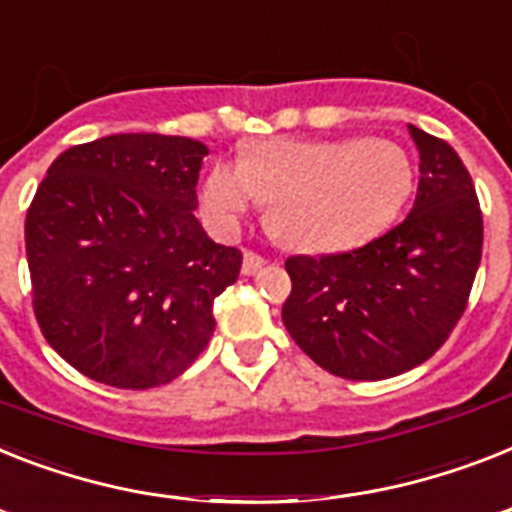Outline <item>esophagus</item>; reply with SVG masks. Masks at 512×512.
<instances>
[{
	"instance_id": "esophagus-1",
	"label": "esophagus",
	"mask_w": 512,
	"mask_h": 512,
	"mask_svg": "<svg viewBox=\"0 0 512 512\" xmlns=\"http://www.w3.org/2000/svg\"><path fill=\"white\" fill-rule=\"evenodd\" d=\"M268 263L263 255H257L252 249H244V260H242V270L247 276H255L257 270H263V265Z\"/></svg>"
}]
</instances>
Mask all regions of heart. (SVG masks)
<instances>
[{
  "label": "heart",
  "mask_w": 512,
  "mask_h": 512,
  "mask_svg": "<svg viewBox=\"0 0 512 512\" xmlns=\"http://www.w3.org/2000/svg\"><path fill=\"white\" fill-rule=\"evenodd\" d=\"M413 191V165L397 144L263 139L239 162H218L202 184V207L223 231L239 226L257 199L268 223L299 249H347L381 234Z\"/></svg>",
  "instance_id": "heart-1"
}]
</instances>
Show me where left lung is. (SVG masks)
Masks as SVG:
<instances>
[{"instance_id": "1", "label": "left lung", "mask_w": 512, "mask_h": 512, "mask_svg": "<svg viewBox=\"0 0 512 512\" xmlns=\"http://www.w3.org/2000/svg\"><path fill=\"white\" fill-rule=\"evenodd\" d=\"M421 157L405 220L331 255L286 260L281 318L323 371L381 381L426 363L463 318L484 247L471 173L444 139L407 126Z\"/></svg>"}]
</instances>
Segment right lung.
<instances>
[{
  "mask_svg": "<svg viewBox=\"0 0 512 512\" xmlns=\"http://www.w3.org/2000/svg\"><path fill=\"white\" fill-rule=\"evenodd\" d=\"M205 144L115 134L65 149L26 213L33 315L57 355L115 389L178 378L215 331L242 252L202 231Z\"/></svg>",
  "mask_w": 512,
  "mask_h": 512,
  "instance_id": "right-lung-1",
  "label": "right lung"
}]
</instances>
